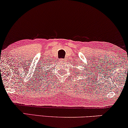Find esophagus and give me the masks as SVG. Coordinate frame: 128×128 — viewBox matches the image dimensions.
<instances>
[{"instance_id": "obj_1", "label": "esophagus", "mask_w": 128, "mask_h": 128, "mask_svg": "<svg viewBox=\"0 0 128 128\" xmlns=\"http://www.w3.org/2000/svg\"><path fill=\"white\" fill-rule=\"evenodd\" d=\"M60 61L61 62H64L66 61V59H64V58H61L60 60Z\"/></svg>"}]
</instances>
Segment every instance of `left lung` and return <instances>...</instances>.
I'll list each match as a JSON object with an SVG mask.
<instances>
[{"instance_id":"obj_1","label":"left lung","mask_w":128,"mask_h":128,"mask_svg":"<svg viewBox=\"0 0 128 128\" xmlns=\"http://www.w3.org/2000/svg\"><path fill=\"white\" fill-rule=\"evenodd\" d=\"M87 71H88V70H80V72H78V73H80L81 75H82L83 76V77H84V76H85V75H87V74H86V72Z\"/></svg>"}]
</instances>
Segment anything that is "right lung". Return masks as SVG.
<instances>
[{"label": "right lung", "mask_w": 128, "mask_h": 128, "mask_svg": "<svg viewBox=\"0 0 128 128\" xmlns=\"http://www.w3.org/2000/svg\"><path fill=\"white\" fill-rule=\"evenodd\" d=\"M44 68L45 69V67ZM49 72V70H47V71H46V70H44V72H42V73H44V74H46V72Z\"/></svg>", "instance_id": "add662e5"}]
</instances>
